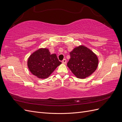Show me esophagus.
<instances>
[{
  "label": "esophagus",
  "mask_w": 122,
  "mask_h": 122,
  "mask_svg": "<svg viewBox=\"0 0 122 122\" xmlns=\"http://www.w3.org/2000/svg\"><path fill=\"white\" fill-rule=\"evenodd\" d=\"M66 62H67V61H66V59H64L62 61V63L64 64H66Z\"/></svg>",
  "instance_id": "34e87169"
}]
</instances>
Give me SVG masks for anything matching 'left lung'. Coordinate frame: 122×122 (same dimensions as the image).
I'll return each instance as SVG.
<instances>
[{
	"instance_id": "8db88e82",
	"label": "left lung",
	"mask_w": 122,
	"mask_h": 122,
	"mask_svg": "<svg viewBox=\"0 0 122 122\" xmlns=\"http://www.w3.org/2000/svg\"><path fill=\"white\" fill-rule=\"evenodd\" d=\"M70 54L67 66L77 78H86L96 70L99 64L98 58L93 51L86 46H77Z\"/></svg>"
}]
</instances>
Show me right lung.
<instances>
[{"mask_svg":"<svg viewBox=\"0 0 122 122\" xmlns=\"http://www.w3.org/2000/svg\"><path fill=\"white\" fill-rule=\"evenodd\" d=\"M61 64L56 55L51 54L49 49L46 48H41L35 51L27 60L29 70L40 79L48 78Z\"/></svg>","mask_w":122,"mask_h":122,"instance_id":"obj_1","label":"right lung"}]
</instances>
